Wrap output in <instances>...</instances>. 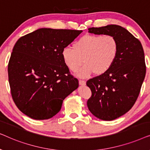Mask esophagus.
<instances>
[{
    "instance_id": "34e87169",
    "label": "esophagus",
    "mask_w": 150,
    "mask_h": 150,
    "mask_svg": "<svg viewBox=\"0 0 150 150\" xmlns=\"http://www.w3.org/2000/svg\"><path fill=\"white\" fill-rule=\"evenodd\" d=\"M79 85H82V86L85 85H86V82L85 81H83V80H80V81H79Z\"/></svg>"
}]
</instances>
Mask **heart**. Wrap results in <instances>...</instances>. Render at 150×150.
<instances>
[{
	"mask_svg": "<svg viewBox=\"0 0 150 150\" xmlns=\"http://www.w3.org/2000/svg\"><path fill=\"white\" fill-rule=\"evenodd\" d=\"M119 44L110 35H85L73 44V48H63L61 51L63 63L69 70L76 72L81 78H88L95 73L102 75L111 68L117 58Z\"/></svg>",
	"mask_w": 150,
	"mask_h": 150,
	"instance_id": "obj_1",
	"label": "heart"
}]
</instances>
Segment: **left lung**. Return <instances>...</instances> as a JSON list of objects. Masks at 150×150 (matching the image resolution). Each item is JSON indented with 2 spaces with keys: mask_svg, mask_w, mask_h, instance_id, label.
<instances>
[{
  "mask_svg": "<svg viewBox=\"0 0 150 150\" xmlns=\"http://www.w3.org/2000/svg\"><path fill=\"white\" fill-rule=\"evenodd\" d=\"M88 30L114 36L119 44L117 58L111 68L87 82L92 93L87 103L90 112L100 120L111 121L130 110L138 98L146 73L144 51L140 41L121 26Z\"/></svg>",
  "mask_w": 150,
  "mask_h": 150,
  "instance_id": "1",
  "label": "left lung"
}]
</instances>
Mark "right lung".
Returning <instances> with one entry per match:
<instances>
[{
    "label": "right lung",
    "instance_id": "right-lung-1",
    "mask_svg": "<svg viewBox=\"0 0 150 150\" xmlns=\"http://www.w3.org/2000/svg\"><path fill=\"white\" fill-rule=\"evenodd\" d=\"M83 30L42 28L16 42L8 64L13 102L37 120L58 113L63 101L79 87L63 63L61 51Z\"/></svg>",
    "mask_w": 150,
    "mask_h": 150
}]
</instances>
